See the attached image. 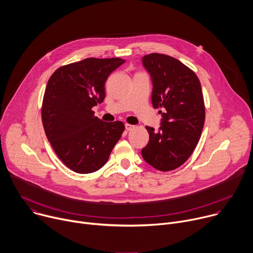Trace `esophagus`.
I'll return each mask as SVG.
<instances>
[{"instance_id":"1","label":"esophagus","mask_w":253,"mask_h":253,"mask_svg":"<svg viewBox=\"0 0 253 253\" xmlns=\"http://www.w3.org/2000/svg\"><path fill=\"white\" fill-rule=\"evenodd\" d=\"M125 128H126V130L131 131V130H133V129L135 128V126H134V125H131V124H125Z\"/></svg>"}]
</instances>
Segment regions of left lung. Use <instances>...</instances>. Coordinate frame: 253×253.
<instances>
[{
  "instance_id": "8db88e82",
  "label": "left lung",
  "mask_w": 253,
  "mask_h": 253,
  "mask_svg": "<svg viewBox=\"0 0 253 253\" xmlns=\"http://www.w3.org/2000/svg\"><path fill=\"white\" fill-rule=\"evenodd\" d=\"M151 76L152 106L163 109L160 130L146 126L149 141L141 150L152 168L169 171L185 164L194 152L205 123L201 83L190 67L176 58L150 53L142 58Z\"/></svg>"
}]
</instances>
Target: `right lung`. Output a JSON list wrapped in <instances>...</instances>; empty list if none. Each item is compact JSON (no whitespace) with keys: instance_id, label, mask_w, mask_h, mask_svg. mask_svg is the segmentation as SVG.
I'll return each instance as SVG.
<instances>
[{"instance_id":"obj_1","label":"right lung","mask_w":253,"mask_h":253,"mask_svg":"<svg viewBox=\"0 0 253 253\" xmlns=\"http://www.w3.org/2000/svg\"><path fill=\"white\" fill-rule=\"evenodd\" d=\"M124 59L95 58L65 64L51 75L42 101L43 128L61 162L78 173L102 169L121 138V121L103 122L93 107L105 99V83Z\"/></svg>"}]
</instances>
